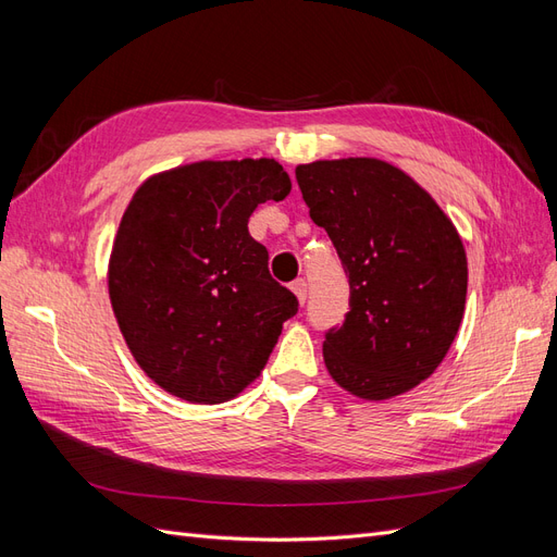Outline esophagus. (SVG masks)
Segmentation results:
<instances>
[{
    "label": "esophagus",
    "instance_id": "esophagus-1",
    "mask_svg": "<svg viewBox=\"0 0 557 557\" xmlns=\"http://www.w3.org/2000/svg\"><path fill=\"white\" fill-rule=\"evenodd\" d=\"M293 293H295V297L301 301V305H305V299H307V293H309V285H307V281L305 278H297V281H293Z\"/></svg>",
    "mask_w": 557,
    "mask_h": 557
}]
</instances>
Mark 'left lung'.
<instances>
[{
    "label": "left lung",
    "instance_id": "obj_1",
    "mask_svg": "<svg viewBox=\"0 0 557 557\" xmlns=\"http://www.w3.org/2000/svg\"><path fill=\"white\" fill-rule=\"evenodd\" d=\"M350 285L342 327L325 332L330 376L360 399H391L432 376L460 330L467 256L440 205L376 158L318 160L295 170Z\"/></svg>",
    "mask_w": 557,
    "mask_h": 557
}]
</instances>
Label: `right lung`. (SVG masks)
Segmentation results:
<instances>
[{
	"mask_svg": "<svg viewBox=\"0 0 557 557\" xmlns=\"http://www.w3.org/2000/svg\"><path fill=\"white\" fill-rule=\"evenodd\" d=\"M293 188L276 160H201L150 176L127 205L109 297L129 352L193 404L237 397L264 369L297 297L269 274L248 218Z\"/></svg>",
	"mask_w": 557,
	"mask_h": 557,
	"instance_id": "obj_1",
	"label": "right lung"
}]
</instances>
